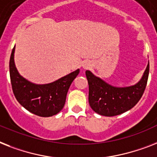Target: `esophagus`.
<instances>
[{"mask_svg": "<svg viewBox=\"0 0 157 157\" xmlns=\"http://www.w3.org/2000/svg\"><path fill=\"white\" fill-rule=\"evenodd\" d=\"M91 66H92L91 62L89 60L84 61L82 63V67L84 69H88V68H90V67H91Z\"/></svg>", "mask_w": 157, "mask_h": 157, "instance_id": "34e87169", "label": "esophagus"}]
</instances>
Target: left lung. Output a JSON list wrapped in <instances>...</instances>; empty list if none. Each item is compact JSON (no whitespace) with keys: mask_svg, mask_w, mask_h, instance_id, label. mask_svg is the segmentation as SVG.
<instances>
[{"mask_svg":"<svg viewBox=\"0 0 157 157\" xmlns=\"http://www.w3.org/2000/svg\"><path fill=\"white\" fill-rule=\"evenodd\" d=\"M89 84V103L94 111L103 116H115L133 108L140 100L147 85L149 62L142 78L136 85L128 87H115L85 72Z\"/></svg>","mask_w":157,"mask_h":157,"instance_id":"1","label":"left lung"}]
</instances>
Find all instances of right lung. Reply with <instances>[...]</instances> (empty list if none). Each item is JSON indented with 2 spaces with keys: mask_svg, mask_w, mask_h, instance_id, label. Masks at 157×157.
<instances>
[{
  "mask_svg": "<svg viewBox=\"0 0 157 157\" xmlns=\"http://www.w3.org/2000/svg\"><path fill=\"white\" fill-rule=\"evenodd\" d=\"M15 46L10 59V75L13 94L17 101L32 114L51 117L58 114L65 104L70 85L80 69L61 77L54 82L36 85L19 74L14 63Z\"/></svg>",
  "mask_w": 157,
  "mask_h": 157,
  "instance_id": "obj_1",
  "label": "right lung"
}]
</instances>
